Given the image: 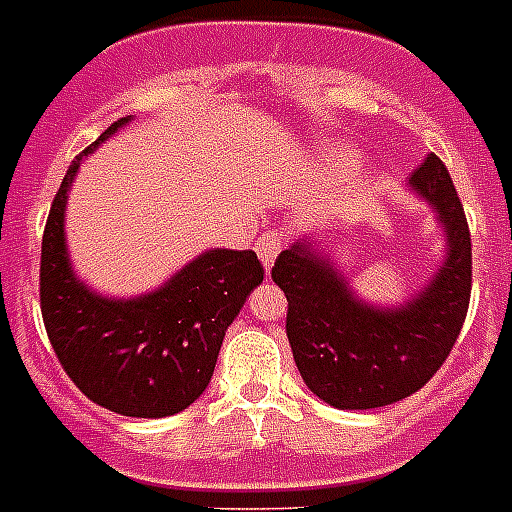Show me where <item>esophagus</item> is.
Returning <instances> with one entry per match:
<instances>
[{
    "label": "esophagus",
    "instance_id": "esophagus-1",
    "mask_svg": "<svg viewBox=\"0 0 512 512\" xmlns=\"http://www.w3.org/2000/svg\"><path fill=\"white\" fill-rule=\"evenodd\" d=\"M285 248V237L280 232H267L256 240V251H259V259L264 261V267H272L275 259L280 256V251Z\"/></svg>",
    "mask_w": 512,
    "mask_h": 512
}]
</instances>
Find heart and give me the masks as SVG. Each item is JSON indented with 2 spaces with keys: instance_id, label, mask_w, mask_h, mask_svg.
I'll return each instance as SVG.
<instances>
[{
  "instance_id": "obj_1",
  "label": "heart",
  "mask_w": 512,
  "mask_h": 512,
  "mask_svg": "<svg viewBox=\"0 0 512 512\" xmlns=\"http://www.w3.org/2000/svg\"><path fill=\"white\" fill-rule=\"evenodd\" d=\"M325 161L333 166V169H351L354 163H357V153L354 150H349V147H327V153H325Z\"/></svg>"
}]
</instances>
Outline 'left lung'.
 <instances>
[{
    "label": "left lung",
    "mask_w": 512,
    "mask_h": 512,
    "mask_svg": "<svg viewBox=\"0 0 512 512\" xmlns=\"http://www.w3.org/2000/svg\"><path fill=\"white\" fill-rule=\"evenodd\" d=\"M410 187L436 208L447 256L431 285L402 306H370L309 240L277 256L272 280L288 298V330L301 378L338 410L402 402L433 378L463 330L470 304V230L447 166L428 153Z\"/></svg>",
    "instance_id": "1"
}]
</instances>
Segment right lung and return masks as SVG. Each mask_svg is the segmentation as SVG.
Segmentation results:
<instances>
[{"instance_id":"obj_1","label":"right lung","mask_w":512,"mask_h":512,"mask_svg":"<svg viewBox=\"0 0 512 512\" xmlns=\"http://www.w3.org/2000/svg\"><path fill=\"white\" fill-rule=\"evenodd\" d=\"M129 121L110 124L68 166L44 227L39 298L49 343L81 394L126 418H169L206 391L224 333L264 267L253 251L214 248L137 298L97 296L73 275L63 224L68 190L81 158Z\"/></svg>"}]
</instances>
